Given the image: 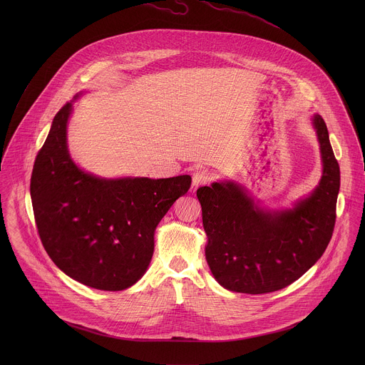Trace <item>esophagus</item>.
<instances>
[{"label":"esophagus","instance_id":"esophagus-1","mask_svg":"<svg viewBox=\"0 0 365 365\" xmlns=\"http://www.w3.org/2000/svg\"><path fill=\"white\" fill-rule=\"evenodd\" d=\"M209 180H210V175H209L208 170L205 168H197L192 174V188H198L200 185H205L208 184Z\"/></svg>","mask_w":365,"mask_h":365}]
</instances>
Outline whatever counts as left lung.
<instances>
[{
	"label": "left lung",
	"instance_id": "1",
	"mask_svg": "<svg viewBox=\"0 0 365 365\" xmlns=\"http://www.w3.org/2000/svg\"><path fill=\"white\" fill-rule=\"evenodd\" d=\"M322 177L289 208H267L242 184L223 180L201 187L205 257L225 289L267 294L301 278L324 253L336 222L340 168L323 118L313 113Z\"/></svg>",
	"mask_w": 365,
	"mask_h": 365
}]
</instances>
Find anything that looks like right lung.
Listing matches in <instances>:
<instances>
[{
	"instance_id": "add662e5",
	"label": "right lung",
	"mask_w": 365,
	"mask_h": 365,
	"mask_svg": "<svg viewBox=\"0 0 365 365\" xmlns=\"http://www.w3.org/2000/svg\"><path fill=\"white\" fill-rule=\"evenodd\" d=\"M54 116L38 153L31 198L45 250L70 278L101 291H123L148 271L157 225L191 187L190 175L106 178L83 170L70 155L73 105Z\"/></svg>"
}]
</instances>
